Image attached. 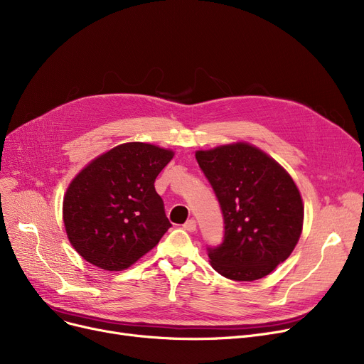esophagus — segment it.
<instances>
[{"label": "esophagus", "mask_w": 364, "mask_h": 364, "mask_svg": "<svg viewBox=\"0 0 364 364\" xmlns=\"http://www.w3.org/2000/svg\"><path fill=\"white\" fill-rule=\"evenodd\" d=\"M183 228H185L186 231H189V232H194V231L197 230V222H196L194 219H189V220H186V222L183 223Z\"/></svg>", "instance_id": "obj_1"}]
</instances>
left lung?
<instances>
[{
    "label": "left lung",
    "instance_id": "obj_1",
    "mask_svg": "<svg viewBox=\"0 0 364 364\" xmlns=\"http://www.w3.org/2000/svg\"><path fill=\"white\" fill-rule=\"evenodd\" d=\"M196 159L212 183L225 222L210 265L235 282L272 272L296 247L304 227L299 189L271 155L247 142L200 149Z\"/></svg>",
    "mask_w": 364,
    "mask_h": 364
}]
</instances>
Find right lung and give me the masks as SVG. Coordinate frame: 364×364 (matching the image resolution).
I'll return each mask as SVG.
<instances>
[{"mask_svg": "<svg viewBox=\"0 0 364 364\" xmlns=\"http://www.w3.org/2000/svg\"><path fill=\"white\" fill-rule=\"evenodd\" d=\"M175 152L145 142L100 154L68 185L62 218L69 243L92 265L123 271L171 227L155 178Z\"/></svg>", "mask_w": 364, "mask_h": 364, "instance_id": "1", "label": "right lung"}]
</instances>
